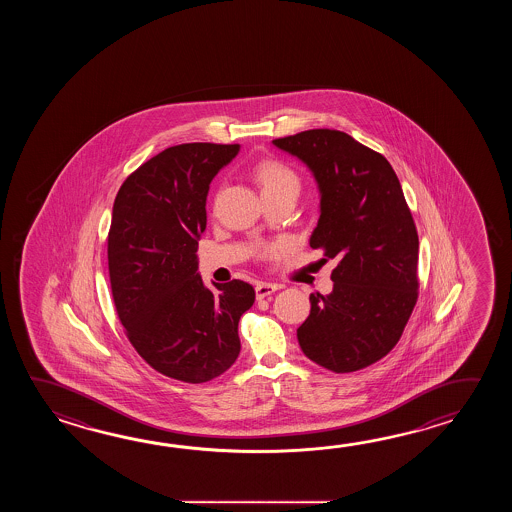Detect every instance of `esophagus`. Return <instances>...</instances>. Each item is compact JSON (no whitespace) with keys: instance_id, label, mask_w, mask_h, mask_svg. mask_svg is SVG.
<instances>
[{"instance_id":"esophagus-1","label":"esophagus","mask_w":512,"mask_h":512,"mask_svg":"<svg viewBox=\"0 0 512 512\" xmlns=\"http://www.w3.org/2000/svg\"><path fill=\"white\" fill-rule=\"evenodd\" d=\"M274 291H278V285H274V283L260 282L256 285V298H258V300H261V298H267V296L274 294Z\"/></svg>"}]
</instances>
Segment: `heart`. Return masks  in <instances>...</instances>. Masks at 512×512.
<instances>
[{
  "label": "heart",
  "instance_id": "heart-1",
  "mask_svg": "<svg viewBox=\"0 0 512 512\" xmlns=\"http://www.w3.org/2000/svg\"><path fill=\"white\" fill-rule=\"evenodd\" d=\"M256 179L260 183L261 194L291 190L298 196V190H300V179L296 172L278 161L261 163L256 170Z\"/></svg>",
  "mask_w": 512,
  "mask_h": 512
}]
</instances>
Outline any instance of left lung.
<instances>
[{"instance_id":"1","label":"left lung","mask_w":512,"mask_h":512,"mask_svg":"<svg viewBox=\"0 0 512 512\" xmlns=\"http://www.w3.org/2000/svg\"><path fill=\"white\" fill-rule=\"evenodd\" d=\"M272 144L311 170L320 218L309 245L337 258L333 291L309 296L296 329L307 359L335 373L362 370L392 351L417 302L419 238L392 164L337 130Z\"/></svg>"}]
</instances>
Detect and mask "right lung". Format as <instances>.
Wrapping results in <instances>:
<instances>
[{"label": "right lung", "instance_id": "right-lung-1", "mask_svg": "<svg viewBox=\"0 0 512 512\" xmlns=\"http://www.w3.org/2000/svg\"><path fill=\"white\" fill-rule=\"evenodd\" d=\"M240 144L166 148L122 183L108 234L109 282L131 346L175 381H212L240 355L238 324L254 304L241 280L205 287L197 241L207 229L212 179Z\"/></svg>", "mask_w": 512, "mask_h": 512}]
</instances>
